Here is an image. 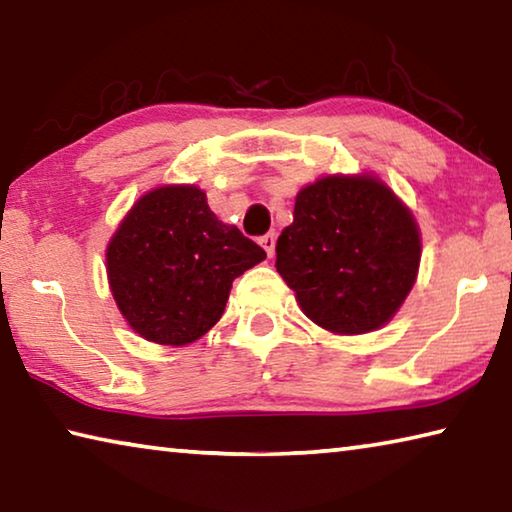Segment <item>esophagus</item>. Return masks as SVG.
<instances>
[{"instance_id": "esophagus-1", "label": "esophagus", "mask_w": 512, "mask_h": 512, "mask_svg": "<svg viewBox=\"0 0 512 512\" xmlns=\"http://www.w3.org/2000/svg\"><path fill=\"white\" fill-rule=\"evenodd\" d=\"M259 244L264 246V250L268 253V257L273 255V250H275V232H268V235H264L262 239H259Z\"/></svg>"}]
</instances>
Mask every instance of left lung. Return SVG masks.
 <instances>
[{"label": "left lung", "instance_id": "8db88e82", "mask_svg": "<svg viewBox=\"0 0 512 512\" xmlns=\"http://www.w3.org/2000/svg\"><path fill=\"white\" fill-rule=\"evenodd\" d=\"M275 268L298 305L334 334L386 325L420 266V232L391 189L370 176H327L296 196Z\"/></svg>", "mask_w": 512, "mask_h": 512}]
</instances>
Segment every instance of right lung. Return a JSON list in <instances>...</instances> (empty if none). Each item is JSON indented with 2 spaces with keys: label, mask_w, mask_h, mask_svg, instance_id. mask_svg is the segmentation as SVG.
Returning <instances> with one entry per match:
<instances>
[{
  "label": "right lung",
  "mask_w": 512,
  "mask_h": 512,
  "mask_svg": "<svg viewBox=\"0 0 512 512\" xmlns=\"http://www.w3.org/2000/svg\"><path fill=\"white\" fill-rule=\"evenodd\" d=\"M266 257L237 225H225L192 185L153 189L108 244V280L137 334L187 345L221 318L235 277Z\"/></svg>",
  "instance_id": "add662e5"
}]
</instances>
